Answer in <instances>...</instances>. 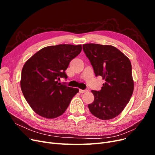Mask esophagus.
Here are the masks:
<instances>
[{
    "label": "esophagus",
    "instance_id": "esophagus-1",
    "mask_svg": "<svg viewBox=\"0 0 155 155\" xmlns=\"http://www.w3.org/2000/svg\"><path fill=\"white\" fill-rule=\"evenodd\" d=\"M88 91L87 90V89H85V90H82V89H79V92L80 93H84V92H88Z\"/></svg>",
    "mask_w": 155,
    "mask_h": 155
}]
</instances>
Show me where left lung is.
<instances>
[{"label": "left lung", "mask_w": 155, "mask_h": 155, "mask_svg": "<svg viewBox=\"0 0 155 155\" xmlns=\"http://www.w3.org/2000/svg\"><path fill=\"white\" fill-rule=\"evenodd\" d=\"M83 50L96 76L105 79L99 91H92L94 101L88 104L91 113L101 120L119 115L128 104L134 90L132 66L129 58L111 45L85 44Z\"/></svg>", "instance_id": "1"}]
</instances>
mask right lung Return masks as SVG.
I'll return each instance as SVG.
<instances>
[{"instance_id":"add662e5","label":"right lung","mask_w":155,"mask_h":155,"mask_svg":"<svg viewBox=\"0 0 155 155\" xmlns=\"http://www.w3.org/2000/svg\"><path fill=\"white\" fill-rule=\"evenodd\" d=\"M81 45H58L45 47L25 63L21 87L34 111L46 118L63 114L79 89L59 83L71 60L80 54Z\"/></svg>"}]
</instances>
